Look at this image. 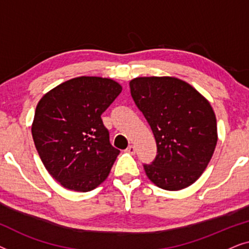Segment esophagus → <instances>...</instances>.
<instances>
[{
	"label": "esophagus",
	"instance_id": "1",
	"mask_svg": "<svg viewBox=\"0 0 249 249\" xmlns=\"http://www.w3.org/2000/svg\"><path fill=\"white\" fill-rule=\"evenodd\" d=\"M125 152H127V153H129V154L134 155V154H135V153H136V147H135V146H134V145H130V146H129V147H128L127 149H125Z\"/></svg>",
	"mask_w": 249,
	"mask_h": 249
}]
</instances>
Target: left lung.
<instances>
[{
  "label": "left lung",
  "mask_w": 249,
  "mask_h": 249,
  "mask_svg": "<svg viewBox=\"0 0 249 249\" xmlns=\"http://www.w3.org/2000/svg\"><path fill=\"white\" fill-rule=\"evenodd\" d=\"M129 85L158 146L154 161L144 165L146 176L171 192L193 185L217 142L216 118L210 102L176 77H138Z\"/></svg>",
  "instance_id": "8db88e82"
}]
</instances>
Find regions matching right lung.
Listing matches in <instances>:
<instances>
[{"instance_id": "obj_1", "label": "right lung", "mask_w": 249, "mask_h": 249, "mask_svg": "<svg viewBox=\"0 0 249 249\" xmlns=\"http://www.w3.org/2000/svg\"><path fill=\"white\" fill-rule=\"evenodd\" d=\"M121 90L110 78L81 76L54 87L37 104L34 142L64 188L86 193L107 178L120 151L111 145L101 115Z\"/></svg>"}]
</instances>
